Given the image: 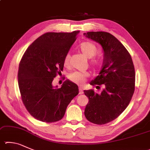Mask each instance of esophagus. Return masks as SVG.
I'll return each instance as SVG.
<instances>
[{
  "mask_svg": "<svg viewBox=\"0 0 150 150\" xmlns=\"http://www.w3.org/2000/svg\"><path fill=\"white\" fill-rule=\"evenodd\" d=\"M79 94H83V89L81 87H79Z\"/></svg>",
  "mask_w": 150,
  "mask_h": 150,
  "instance_id": "1",
  "label": "esophagus"
}]
</instances>
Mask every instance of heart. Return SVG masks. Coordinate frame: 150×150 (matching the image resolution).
Listing matches in <instances>:
<instances>
[{
  "label": "heart",
  "mask_w": 150,
  "mask_h": 150,
  "mask_svg": "<svg viewBox=\"0 0 150 150\" xmlns=\"http://www.w3.org/2000/svg\"><path fill=\"white\" fill-rule=\"evenodd\" d=\"M79 49L84 56L88 58H92L96 55L98 52V49L96 45L91 42L85 41L81 43L79 45ZM70 55L69 54H66L64 59V65L65 67H68L69 64ZM92 64L96 65L97 62L93 60L92 62ZM88 77V73L83 71H75L69 75V79L74 83L77 84H83L85 82L86 79Z\"/></svg>",
  "instance_id": "1"
}]
</instances>
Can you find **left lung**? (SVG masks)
Segmentation results:
<instances>
[{
	"instance_id": "obj_1",
	"label": "left lung",
	"mask_w": 150,
	"mask_h": 150,
	"mask_svg": "<svg viewBox=\"0 0 150 150\" xmlns=\"http://www.w3.org/2000/svg\"><path fill=\"white\" fill-rule=\"evenodd\" d=\"M84 35L101 45L103 52L102 69L90 84L104 85L100 94L84 91L88 98L84 115L92 123L106 124L120 115L131 100L135 87L134 64L129 52L113 35L103 31Z\"/></svg>"
}]
</instances>
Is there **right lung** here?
Here are the masks:
<instances>
[{
    "label": "right lung",
    "mask_w": 150,
    "mask_h": 150,
    "mask_svg": "<svg viewBox=\"0 0 150 150\" xmlns=\"http://www.w3.org/2000/svg\"><path fill=\"white\" fill-rule=\"evenodd\" d=\"M79 33H45L29 46L21 59L18 79L21 100L37 120H61L67 105L79 94L78 86L69 80L59 88L52 85L54 78L64 69V57Z\"/></svg>",
    "instance_id": "obj_1"
}]
</instances>
